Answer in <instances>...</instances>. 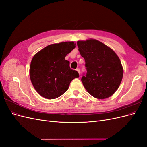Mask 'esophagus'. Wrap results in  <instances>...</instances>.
<instances>
[{
  "label": "esophagus",
  "mask_w": 147,
  "mask_h": 147,
  "mask_svg": "<svg viewBox=\"0 0 147 147\" xmlns=\"http://www.w3.org/2000/svg\"><path fill=\"white\" fill-rule=\"evenodd\" d=\"M76 70H77V72H78L79 73V74H80V69L77 68V69H76Z\"/></svg>",
  "instance_id": "34e87169"
}]
</instances>
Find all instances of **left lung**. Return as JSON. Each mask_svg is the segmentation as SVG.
Listing matches in <instances>:
<instances>
[{
	"instance_id": "8db88e82",
	"label": "left lung",
	"mask_w": 147,
	"mask_h": 147,
	"mask_svg": "<svg viewBox=\"0 0 147 147\" xmlns=\"http://www.w3.org/2000/svg\"><path fill=\"white\" fill-rule=\"evenodd\" d=\"M81 56L85 60L87 73L82 82L90 94L98 99L112 96L121 82L123 69L115 52L95 39L78 41Z\"/></svg>"
}]
</instances>
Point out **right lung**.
I'll return each mask as SVG.
<instances>
[{
    "instance_id": "add662e5",
    "label": "right lung",
    "mask_w": 147,
    "mask_h": 147,
    "mask_svg": "<svg viewBox=\"0 0 147 147\" xmlns=\"http://www.w3.org/2000/svg\"><path fill=\"white\" fill-rule=\"evenodd\" d=\"M75 48L74 42L48 45L35 54L31 61L29 75L38 94L48 99L59 97L68 90L73 79L78 78L76 70L70 68L65 57Z\"/></svg>"
}]
</instances>
